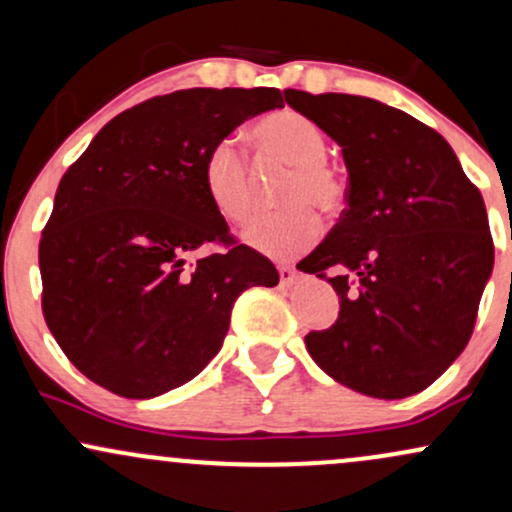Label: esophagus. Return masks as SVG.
<instances>
[{"mask_svg":"<svg viewBox=\"0 0 512 512\" xmlns=\"http://www.w3.org/2000/svg\"><path fill=\"white\" fill-rule=\"evenodd\" d=\"M279 281H281V286H286V289H289V286H293L298 281V272L291 267H279Z\"/></svg>","mask_w":512,"mask_h":512,"instance_id":"esophagus-1","label":"esophagus"}]
</instances>
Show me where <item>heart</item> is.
<instances>
[{
  "mask_svg": "<svg viewBox=\"0 0 512 512\" xmlns=\"http://www.w3.org/2000/svg\"><path fill=\"white\" fill-rule=\"evenodd\" d=\"M250 142L262 166L289 168L279 192L281 214L252 221L243 243L272 260H293L322 236L317 209L334 214L344 207V182L327 163L330 144L313 120L296 110H274L250 129ZM202 182L211 207L223 221L243 226L255 211V180L231 139L214 144L202 166Z\"/></svg>",
  "mask_w": 512,
  "mask_h": 512,
  "instance_id": "b5f03b06",
  "label": "heart"
}]
</instances>
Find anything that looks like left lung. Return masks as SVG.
I'll list each match as a JSON object with an SVG mask.
<instances>
[{"label": "left lung", "mask_w": 512, "mask_h": 512, "mask_svg": "<svg viewBox=\"0 0 512 512\" xmlns=\"http://www.w3.org/2000/svg\"><path fill=\"white\" fill-rule=\"evenodd\" d=\"M296 113L342 146L346 209L303 260L339 296V317L310 332L313 361L361 395L426 390L472 337L493 272L484 199L436 129L346 93H284Z\"/></svg>", "instance_id": "1"}]
</instances>
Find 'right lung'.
<instances>
[{
  "instance_id": "add662e5",
  "label": "right lung",
  "mask_w": 512,
  "mask_h": 512,
  "mask_svg": "<svg viewBox=\"0 0 512 512\" xmlns=\"http://www.w3.org/2000/svg\"><path fill=\"white\" fill-rule=\"evenodd\" d=\"M284 108L276 88H187L134 105L64 173L40 240L43 313L88 380L129 399L185 385L219 354L236 298L276 286L260 252L228 243L202 182L209 149Z\"/></svg>"
}]
</instances>
